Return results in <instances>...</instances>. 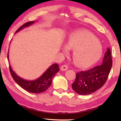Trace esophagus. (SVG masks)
I'll list each match as a JSON object with an SVG mask.
<instances>
[{
  "instance_id": "esophagus-1",
  "label": "esophagus",
  "mask_w": 121,
  "mask_h": 121,
  "mask_svg": "<svg viewBox=\"0 0 121 121\" xmlns=\"http://www.w3.org/2000/svg\"><path fill=\"white\" fill-rule=\"evenodd\" d=\"M68 65H64L61 67L60 69H61V70H62V71H65L68 69Z\"/></svg>"
}]
</instances>
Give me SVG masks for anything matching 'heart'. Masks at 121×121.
Segmentation results:
<instances>
[{
	"label": "heart",
	"instance_id": "1",
	"mask_svg": "<svg viewBox=\"0 0 121 121\" xmlns=\"http://www.w3.org/2000/svg\"><path fill=\"white\" fill-rule=\"evenodd\" d=\"M69 50H74L73 58L75 64L79 67H87L95 63L102 54L101 45L93 34L82 30L69 36L67 46L63 52L68 54Z\"/></svg>",
	"mask_w": 121,
	"mask_h": 121
}]
</instances>
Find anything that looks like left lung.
<instances>
[{"instance_id": "left-lung-1", "label": "left lung", "mask_w": 121, "mask_h": 121, "mask_svg": "<svg viewBox=\"0 0 121 121\" xmlns=\"http://www.w3.org/2000/svg\"><path fill=\"white\" fill-rule=\"evenodd\" d=\"M112 63L111 52L108 48L101 65L76 73V79L72 84L73 89L81 95H90L97 91L107 81Z\"/></svg>"}]
</instances>
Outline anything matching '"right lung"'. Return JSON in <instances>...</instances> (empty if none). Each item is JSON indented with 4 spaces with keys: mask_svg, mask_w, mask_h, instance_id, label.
I'll use <instances>...</instances> for the list:
<instances>
[{
    "mask_svg": "<svg viewBox=\"0 0 121 121\" xmlns=\"http://www.w3.org/2000/svg\"><path fill=\"white\" fill-rule=\"evenodd\" d=\"M35 21L28 22L24 24L21 27L17 30L16 32H17L20 30H22L25 27H27L34 23ZM7 58L9 60V52L7 54ZM9 70L12 77L15 82L22 89L25 90L29 92L32 93H40L46 91L50 86L52 82V78L59 71L60 69L59 65L57 63H55L51 65L47 70L38 78L34 81H28L24 79L19 76L14 71L12 70V67L9 65Z\"/></svg>",
    "mask_w": 121,
    "mask_h": 121,
    "instance_id": "1",
    "label": "right lung"
}]
</instances>
